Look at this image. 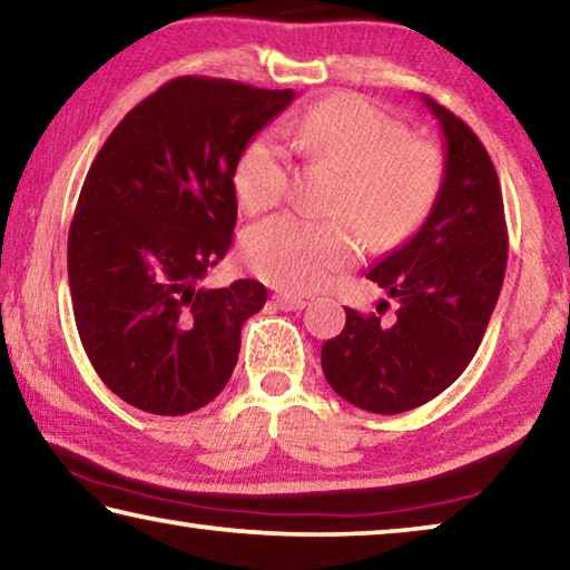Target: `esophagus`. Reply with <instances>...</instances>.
<instances>
[{"instance_id":"34e87169","label":"esophagus","mask_w":570,"mask_h":570,"mask_svg":"<svg viewBox=\"0 0 570 570\" xmlns=\"http://www.w3.org/2000/svg\"><path fill=\"white\" fill-rule=\"evenodd\" d=\"M274 304L278 308H284V312H298V308H304L308 302L304 296H292V294H276L274 296Z\"/></svg>"}]
</instances>
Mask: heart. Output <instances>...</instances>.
Returning a JSON list of instances; mask_svg holds the SVG:
<instances>
[{"instance_id": "heart-1", "label": "heart", "mask_w": 570, "mask_h": 570, "mask_svg": "<svg viewBox=\"0 0 570 570\" xmlns=\"http://www.w3.org/2000/svg\"><path fill=\"white\" fill-rule=\"evenodd\" d=\"M292 146L344 173L334 210L352 218L377 248L417 234L438 206L445 158L432 140L412 138L407 125L360 95H334L286 125ZM238 204L250 214L282 204L292 163L272 135H258L234 170ZM360 256V238L346 220L276 216L244 238L250 272L286 292H316Z\"/></svg>"}]
</instances>
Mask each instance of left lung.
Listing matches in <instances>:
<instances>
[{"label": "left lung", "instance_id": "left-lung-1", "mask_svg": "<svg viewBox=\"0 0 570 570\" xmlns=\"http://www.w3.org/2000/svg\"><path fill=\"white\" fill-rule=\"evenodd\" d=\"M424 105L445 132L438 206L407 244L366 274L397 298V320L384 324L377 314L346 308L342 334L322 346L332 390L377 414L420 407L465 372L508 264L503 193L493 160L455 112L430 98Z\"/></svg>", "mask_w": 570, "mask_h": 570}]
</instances>
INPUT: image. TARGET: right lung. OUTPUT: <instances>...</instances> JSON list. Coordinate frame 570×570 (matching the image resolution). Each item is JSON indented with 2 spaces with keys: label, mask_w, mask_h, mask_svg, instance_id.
Segmentation results:
<instances>
[{
  "label": "right lung",
  "mask_w": 570,
  "mask_h": 570,
  "mask_svg": "<svg viewBox=\"0 0 570 570\" xmlns=\"http://www.w3.org/2000/svg\"><path fill=\"white\" fill-rule=\"evenodd\" d=\"M292 100L294 90L176 77L95 156L67 236L72 312L98 377L132 407L188 414L230 380L266 286L198 282L234 238L240 153Z\"/></svg>",
  "instance_id": "1"
}]
</instances>
